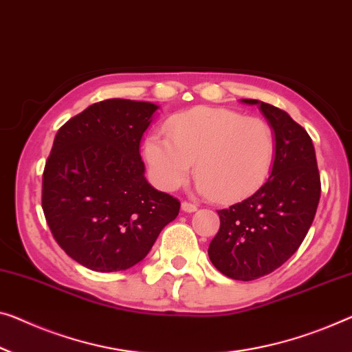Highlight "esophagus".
Instances as JSON below:
<instances>
[{
  "label": "esophagus",
  "mask_w": 352,
  "mask_h": 352,
  "mask_svg": "<svg viewBox=\"0 0 352 352\" xmlns=\"http://www.w3.org/2000/svg\"><path fill=\"white\" fill-rule=\"evenodd\" d=\"M182 210L186 213H194L197 210V207L191 202H182Z\"/></svg>",
  "instance_id": "esophagus-1"
}]
</instances>
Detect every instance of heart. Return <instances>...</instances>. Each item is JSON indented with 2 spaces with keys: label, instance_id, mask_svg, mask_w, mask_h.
I'll list each match as a JSON object with an SVG mask.
<instances>
[{
  "label": "heart",
  "instance_id": "obj_1",
  "mask_svg": "<svg viewBox=\"0 0 352 352\" xmlns=\"http://www.w3.org/2000/svg\"><path fill=\"white\" fill-rule=\"evenodd\" d=\"M167 135L151 133L144 144L150 175L161 190L180 188L194 162L199 192L219 202L239 201L259 190L274 166L269 123L234 110L196 107L177 113Z\"/></svg>",
  "mask_w": 352,
  "mask_h": 352
}]
</instances>
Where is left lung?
Instances as JSON below:
<instances>
[{
	"instance_id": "8db88e82",
	"label": "left lung",
	"mask_w": 352,
	"mask_h": 352,
	"mask_svg": "<svg viewBox=\"0 0 352 352\" xmlns=\"http://www.w3.org/2000/svg\"><path fill=\"white\" fill-rule=\"evenodd\" d=\"M275 134L270 177L253 196L218 210V234L210 242L212 264L232 280L251 281L269 275L296 253L310 229L321 197L311 138L285 110L258 99Z\"/></svg>"
}]
</instances>
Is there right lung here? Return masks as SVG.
<instances>
[{"label":"right lung","mask_w":352,"mask_h":352,"mask_svg":"<svg viewBox=\"0 0 352 352\" xmlns=\"http://www.w3.org/2000/svg\"><path fill=\"white\" fill-rule=\"evenodd\" d=\"M158 109L107 99L55 135L42 175V210L58 245L87 269L135 265L177 218L180 202L146 182L139 151Z\"/></svg>","instance_id":"right-lung-1"}]
</instances>
